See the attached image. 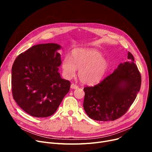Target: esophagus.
<instances>
[{
    "label": "esophagus",
    "mask_w": 152,
    "mask_h": 152,
    "mask_svg": "<svg viewBox=\"0 0 152 152\" xmlns=\"http://www.w3.org/2000/svg\"><path fill=\"white\" fill-rule=\"evenodd\" d=\"M71 89H77L78 88V86H77L76 84H75L74 83H72L71 84Z\"/></svg>",
    "instance_id": "1"
}]
</instances>
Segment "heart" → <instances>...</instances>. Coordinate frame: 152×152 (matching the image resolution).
Returning <instances> with one entry per match:
<instances>
[{
  "mask_svg": "<svg viewBox=\"0 0 152 152\" xmlns=\"http://www.w3.org/2000/svg\"><path fill=\"white\" fill-rule=\"evenodd\" d=\"M63 74L66 78L75 76L76 69L80 81L86 84L99 83L104 77L109 68L108 60L95 49H76L71 57L67 55L62 61Z\"/></svg>",
  "mask_w": 152,
  "mask_h": 152,
  "instance_id": "obj_1",
  "label": "heart"
}]
</instances>
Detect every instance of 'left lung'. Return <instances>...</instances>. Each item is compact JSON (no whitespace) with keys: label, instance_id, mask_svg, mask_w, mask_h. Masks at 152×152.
<instances>
[{"label":"left lung","instance_id":"8db88e82","mask_svg":"<svg viewBox=\"0 0 152 152\" xmlns=\"http://www.w3.org/2000/svg\"><path fill=\"white\" fill-rule=\"evenodd\" d=\"M127 58L99 84L84 88V109L94 120H115L126 113L136 98L141 75L130 52Z\"/></svg>","mask_w":152,"mask_h":152}]
</instances>
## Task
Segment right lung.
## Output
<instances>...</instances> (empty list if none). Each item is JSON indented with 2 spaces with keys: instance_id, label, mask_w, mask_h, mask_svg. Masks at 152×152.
<instances>
[{
  "instance_id": "obj_1",
  "label": "right lung",
  "mask_w": 152,
  "mask_h": 152,
  "mask_svg": "<svg viewBox=\"0 0 152 152\" xmlns=\"http://www.w3.org/2000/svg\"><path fill=\"white\" fill-rule=\"evenodd\" d=\"M61 46L34 45L15 59L12 69V91L18 106L29 115H52L69 92L70 82L61 77Z\"/></svg>"
}]
</instances>
